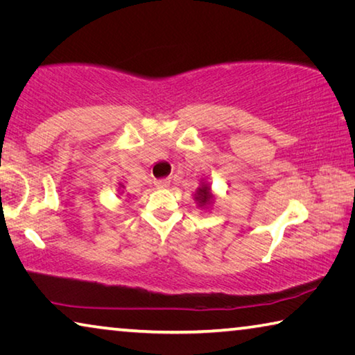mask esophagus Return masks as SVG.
<instances>
[{"instance_id": "34e87169", "label": "esophagus", "mask_w": 355, "mask_h": 355, "mask_svg": "<svg viewBox=\"0 0 355 355\" xmlns=\"http://www.w3.org/2000/svg\"><path fill=\"white\" fill-rule=\"evenodd\" d=\"M169 183H171L169 178H158V180H155L156 188H167V186H169Z\"/></svg>"}]
</instances>
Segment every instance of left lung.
<instances>
[{"label":"left lung","instance_id":"obj_1","mask_svg":"<svg viewBox=\"0 0 355 355\" xmlns=\"http://www.w3.org/2000/svg\"><path fill=\"white\" fill-rule=\"evenodd\" d=\"M197 194H199V196H197L196 199L200 200V203H207L209 200V191H208L207 186H205V188H200Z\"/></svg>","mask_w":355,"mask_h":355}]
</instances>
